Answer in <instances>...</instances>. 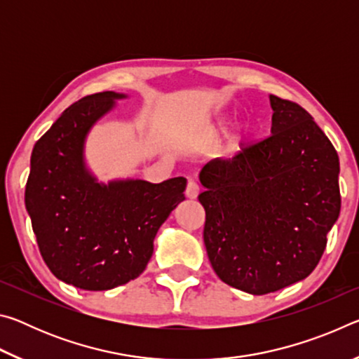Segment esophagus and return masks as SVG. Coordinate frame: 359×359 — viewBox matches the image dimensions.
Returning a JSON list of instances; mask_svg holds the SVG:
<instances>
[{
    "mask_svg": "<svg viewBox=\"0 0 359 359\" xmlns=\"http://www.w3.org/2000/svg\"><path fill=\"white\" fill-rule=\"evenodd\" d=\"M185 194H187V198H190V199H194V198H196L198 194H199V185H198V182H194V180H188Z\"/></svg>",
    "mask_w": 359,
    "mask_h": 359,
    "instance_id": "34e87169",
    "label": "esophagus"
}]
</instances>
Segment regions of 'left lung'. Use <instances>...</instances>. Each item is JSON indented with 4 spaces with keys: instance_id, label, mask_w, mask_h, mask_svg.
<instances>
[{
    "instance_id": "1",
    "label": "left lung",
    "mask_w": 359,
    "mask_h": 359,
    "mask_svg": "<svg viewBox=\"0 0 359 359\" xmlns=\"http://www.w3.org/2000/svg\"><path fill=\"white\" fill-rule=\"evenodd\" d=\"M269 101L271 136L199 172L210 264L224 283L250 294L311 274L340 212L331 141L299 104L274 95Z\"/></svg>"
}]
</instances>
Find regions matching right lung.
I'll list each match as a JSON object with an SVG mask.
<instances>
[{
    "label": "right lung",
    "mask_w": 359,
    "mask_h": 359,
    "mask_svg": "<svg viewBox=\"0 0 359 359\" xmlns=\"http://www.w3.org/2000/svg\"><path fill=\"white\" fill-rule=\"evenodd\" d=\"M123 98L102 92L79 100L32 154L25 205L39 252L58 280L81 290H111L141 276L158 229L185 199L184 177L102 184L88 171V133Z\"/></svg>",
    "instance_id": "obj_1"
}]
</instances>
